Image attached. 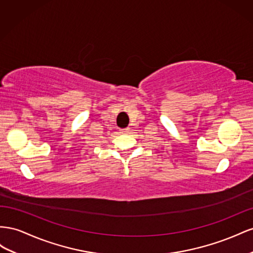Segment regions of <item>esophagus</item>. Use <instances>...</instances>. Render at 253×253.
<instances>
[{"label":"esophagus","mask_w":253,"mask_h":253,"mask_svg":"<svg viewBox=\"0 0 253 253\" xmlns=\"http://www.w3.org/2000/svg\"><path fill=\"white\" fill-rule=\"evenodd\" d=\"M129 131H130V129H129V128L121 129V133H129Z\"/></svg>","instance_id":"34e87169"}]
</instances>
